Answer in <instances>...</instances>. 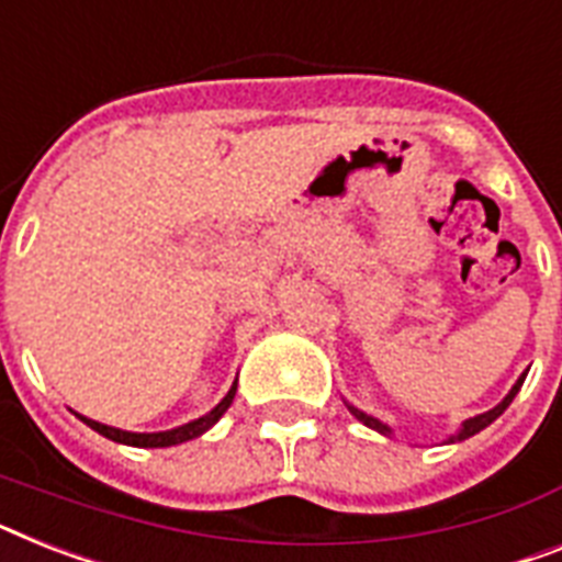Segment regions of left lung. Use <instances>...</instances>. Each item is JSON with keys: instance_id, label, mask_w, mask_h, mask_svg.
Returning <instances> with one entry per match:
<instances>
[{"instance_id": "left-lung-1", "label": "left lung", "mask_w": 562, "mask_h": 562, "mask_svg": "<svg viewBox=\"0 0 562 562\" xmlns=\"http://www.w3.org/2000/svg\"><path fill=\"white\" fill-rule=\"evenodd\" d=\"M522 381H526V375L519 378L517 384H514V390H510L508 395H505L503 404H496L494 409H487V413L476 415V418H468V422L462 424V430L456 432V436H453V439H450V441L471 439L473 432L485 430L487 424L496 422V418H499V415L505 413V407H508L510 401H514V395H517V392H519V386H522ZM349 409H352V415H355V418H358V422H363V424H367V427H372V430H378V432H384V436H390V427H386V424H381V422H378V418H372V415H367V413H360V409H355V407H349Z\"/></svg>"}]
</instances>
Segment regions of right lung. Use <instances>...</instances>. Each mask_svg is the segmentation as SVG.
<instances>
[{
    "instance_id": "add662e5",
    "label": "right lung",
    "mask_w": 562,
    "mask_h": 562,
    "mask_svg": "<svg viewBox=\"0 0 562 562\" xmlns=\"http://www.w3.org/2000/svg\"><path fill=\"white\" fill-rule=\"evenodd\" d=\"M236 395V384L231 386V392H227L225 398L218 401L216 407L210 409L207 415H202V418H195V422L184 424V427H176V430H167V432H126V430H117V427H106V424L100 422H91V418H83L86 424H89L91 430H98L100 436H106V439L112 441H121V445H132V447H170V445H181V441H190L195 439V436H202L204 430H210L213 424L225 415V409L231 407V401H234Z\"/></svg>"
}]
</instances>
